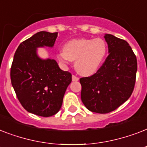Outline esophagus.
Instances as JSON below:
<instances>
[{"mask_svg": "<svg viewBox=\"0 0 147 147\" xmlns=\"http://www.w3.org/2000/svg\"><path fill=\"white\" fill-rule=\"evenodd\" d=\"M78 79H79V78H78L77 76H75V75L72 76V81H73V82H77V81H78Z\"/></svg>", "mask_w": 147, "mask_h": 147, "instance_id": "obj_1", "label": "esophagus"}]
</instances>
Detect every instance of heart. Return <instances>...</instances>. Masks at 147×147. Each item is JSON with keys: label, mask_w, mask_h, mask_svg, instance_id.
Returning <instances> with one entry per match:
<instances>
[{"label": "heart", "mask_w": 147, "mask_h": 147, "mask_svg": "<svg viewBox=\"0 0 147 147\" xmlns=\"http://www.w3.org/2000/svg\"><path fill=\"white\" fill-rule=\"evenodd\" d=\"M106 42L101 39H80L67 42L58 54L62 62L76 61L75 69L82 76H89L100 68L107 54Z\"/></svg>", "instance_id": "heart-1"}]
</instances>
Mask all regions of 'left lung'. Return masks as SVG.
I'll list each match as a JSON object with an SVG mask.
<instances>
[{"instance_id":"left-lung-1","label":"left lung","mask_w":147,"mask_h":147,"mask_svg":"<svg viewBox=\"0 0 147 147\" xmlns=\"http://www.w3.org/2000/svg\"><path fill=\"white\" fill-rule=\"evenodd\" d=\"M105 38L109 55L94 75L80 78L83 104L99 114L113 111L128 100L134 89L137 70V57L127 41L111 34Z\"/></svg>"}]
</instances>
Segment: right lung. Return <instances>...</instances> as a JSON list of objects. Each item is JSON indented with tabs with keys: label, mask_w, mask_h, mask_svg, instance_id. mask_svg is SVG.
Wrapping results in <instances>:
<instances>
[{
	"label": "right lung",
	"mask_w": 147,
	"mask_h": 147,
	"mask_svg": "<svg viewBox=\"0 0 147 147\" xmlns=\"http://www.w3.org/2000/svg\"><path fill=\"white\" fill-rule=\"evenodd\" d=\"M58 33L41 31L22 42L10 68L11 84L25 110L38 116H53L60 110L71 74L62 71L54 59L43 60L36 48L53 47Z\"/></svg>",
	"instance_id": "1"
}]
</instances>
